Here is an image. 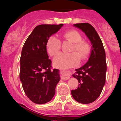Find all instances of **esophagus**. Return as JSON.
Wrapping results in <instances>:
<instances>
[{
    "label": "esophagus",
    "mask_w": 121,
    "mask_h": 121,
    "mask_svg": "<svg viewBox=\"0 0 121 121\" xmlns=\"http://www.w3.org/2000/svg\"><path fill=\"white\" fill-rule=\"evenodd\" d=\"M70 78V76H67V77H63L62 78V79L63 80H67V79H69Z\"/></svg>",
    "instance_id": "esophagus-1"
}]
</instances>
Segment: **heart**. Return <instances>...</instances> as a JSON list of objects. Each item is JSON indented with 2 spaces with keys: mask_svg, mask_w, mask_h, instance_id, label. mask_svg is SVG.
<instances>
[{
  "mask_svg": "<svg viewBox=\"0 0 121 121\" xmlns=\"http://www.w3.org/2000/svg\"><path fill=\"white\" fill-rule=\"evenodd\" d=\"M63 37L72 42L73 45L70 51L73 52L60 53L56 55L54 59V64L56 67L63 69L73 67L79 63V57L84 60L89 56L91 46L89 42L82 40V36L78 31L75 30L66 31L63 34ZM61 47V42L56 37L52 35L48 38L46 42V49L51 56L58 54Z\"/></svg>",
  "mask_w": 121,
  "mask_h": 121,
  "instance_id": "obj_1",
  "label": "heart"
}]
</instances>
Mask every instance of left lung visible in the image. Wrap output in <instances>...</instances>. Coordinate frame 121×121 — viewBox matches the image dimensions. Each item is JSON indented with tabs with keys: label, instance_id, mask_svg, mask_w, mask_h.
Here are the masks:
<instances>
[{
	"label": "left lung",
	"instance_id": "left-lung-1",
	"mask_svg": "<svg viewBox=\"0 0 121 121\" xmlns=\"http://www.w3.org/2000/svg\"><path fill=\"white\" fill-rule=\"evenodd\" d=\"M74 26L82 30L92 44V51L89 60L83 66L75 69L73 75L78 79L77 89L71 94L75 101L81 104L93 103L99 96L105 82L107 63L105 52L99 35L88 23L74 24Z\"/></svg>",
	"mask_w": 121,
	"mask_h": 121
}]
</instances>
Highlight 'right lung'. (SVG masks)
<instances>
[{
    "label": "right lung",
    "instance_id": "1",
    "mask_svg": "<svg viewBox=\"0 0 121 121\" xmlns=\"http://www.w3.org/2000/svg\"><path fill=\"white\" fill-rule=\"evenodd\" d=\"M63 25L37 26L23 46L20 60V79L26 95L35 104H45L51 101L60 79L59 70L52 69V61L48 58L46 51V42Z\"/></svg>",
    "mask_w": 121,
    "mask_h": 121
}]
</instances>
